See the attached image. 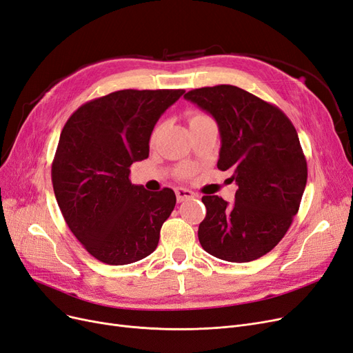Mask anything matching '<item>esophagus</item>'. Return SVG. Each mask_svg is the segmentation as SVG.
Here are the masks:
<instances>
[{"mask_svg": "<svg viewBox=\"0 0 353 353\" xmlns=\"http://www.w3.org/2000/svg\"><path fill=\"white\" fill-rule=\"evenodd\" d=\"M176 196H177L179 202H183V201H188V199H193L194 196H196V193L189 190V189H185V188H177L176 189Z\"/></svg>", "mask_w": 353, "mask_h": 353, "instance_id": "obj_1", "label": "esophagus"}]
</instances>
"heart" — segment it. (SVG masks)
I'll return each mask as SVG.
<instances>
[{
    "label": "heart",
    "instance_id": "heart-1",
    "mask_svg": "<svg viewBox=\"0 0 353 353\" xmlns=\"http://www.w3.org/2000/svg\"><path fill=\"white\" fill-rule=\"evenodd\" d=\"M203 117H208V116H206V114H203V113H193V114L190 116L189 123H192V122H194V121H198V119H203ZM157 134H159V129H155V130H154L152 139H155ZM192 173H193V170H192L190 167H185L183 170H181V176H183V177H188V176H190Z\"/></svg>",
    "mask_w": 353,
    "mask_h": 353
}]
</instances>
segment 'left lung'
Segmentation results:
<instances>
[{
    "label": "left lung",
    "instance_id": "1",
    "mask_svg": "<svg viewBox=\"0 0 353 353\" xmlns=\"http://www.w3.org/2000/svg\"><path fill=\"white\" fill-rule=\"evenodd\" d=\"M212 114L221 135L218 168L239 186L231 205L203 196L198 237L203 250L234 263L269 253L288 231L307 185V161L292 122L279 108L236 85L188 91Z\"/></svg>",
    "mask_w": 353,
    "mask_h": 353
}]
</instances>
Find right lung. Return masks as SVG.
<instances>
[{
  "instance_id": "right-lung-1",
  "label": "right lung",
  "mask_w": 353,
  "mask_h": 353,
  "mask_svg": "<svg viewBox=\"0 0 353 353\" xmlns=\"http://www.w3.org/2000/svg\"><path fill=\"white\" fill-rule=\"evenodd\" d=\"M183 93L114 91L78 108L62 129L52 163L55 198L77 240L103 263H134L157 249L176 194L132 185L130 165L148 159L157 121Z\"/></svg>"
}]
</instances>
